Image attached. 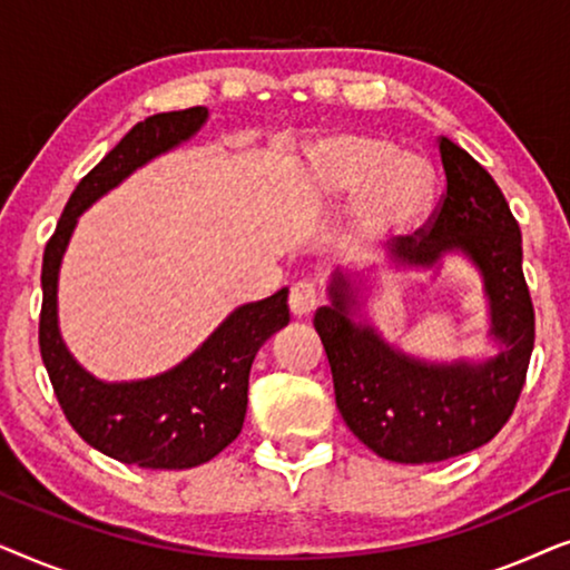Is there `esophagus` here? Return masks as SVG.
I'll return each mask as SVG.
<instances>
[{"label":"esophagus","instance_id":"34e87169","mask_svg":"<svg viewBox=\"0 0 570 570\" xmlns=\"http://www.w3.org/2000/svg\"><path fill=\"white\" fill-rule=\"evenodd\" d=\"M287 303H291L293 316H308L318 303L316 285L311 283V279H298V283L291 287V298H287Z\"/></svg>","mask_w":570,"mask_h":570}]
</instances>
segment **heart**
Masks as SVG:
<instances>
[{
  "label": "heart",
  "instance_id": "obj_1",
  "mask_svg": "<svg viewBox=\"0 0 570 570\" xmlns=\"http://www.w3.org/2000/svg\"><path fill=\"white\" fill-rule=\"evenodd\" d=\"M306 194L314 202L355 197L353 233L363 246L402 236L433 205L435 176L428 163L396 155L379 135L337 131L308 150Z\"/></svg>",
  "mask_w": 570,
  "mask_h": 570
}]
</instances>
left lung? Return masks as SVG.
<instances>
[{"instance_id": "left-lung-1", "label": "left lung", "mask_w": 570, "mask_h": 570, "mask_svg": "<svg viewBox=\"0 0 570 570\" xmlns=\"http://www.w3.org/2000/svg\"><path fill=\"white\" fill-rule=\"evenodd\" d=\"M446 191L415 236L392 252L404 267H433L462 252L480 269L490 301V334L501 342L485 363H425L350 318L347 277L330 285L332 306L314 326L332 365L337 410L350 431L389 462L433 464L480 449L505 425L524 386L534 347V306L521 269V230L493 176L439 137Z\"/></svg>"}]
</instances>
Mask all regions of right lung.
<instances>
[{"label":"right lung","mask_w":570,"mask_h":570,"mask_svg":"<svg viewBox=\"0 0 570 570\" xmlns=\"http://www.w3.org/2000/svg\"><path fill=\"white\" fill-rule=\"evenodd\" d=\"M207 121V108L147 116L77 184L43 252V306L38 345L69 425L92 449L147 470H189L238 439L248 402V371L259 347L291 322L287 287L233 311L199 350L160 376L106 384L69 355L59 334V264L77 217L155 155L186 142Z\"/></svg>","instance_id":"obj_1"}]
</instances>
